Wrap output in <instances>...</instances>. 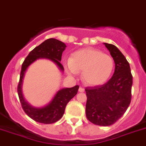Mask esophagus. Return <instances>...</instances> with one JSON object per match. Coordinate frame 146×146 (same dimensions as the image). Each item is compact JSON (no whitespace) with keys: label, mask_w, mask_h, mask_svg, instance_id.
I'll list each match as a JSON object with an SVG mask.
<instances>
[{"label":"esophagus","mask_w":146,"mask_h":146,"mask_svg":"<svg viewBox=\"0 0 146 146\" xmlns=\"http://www.w3.org/2000/svg\"><path fill=\"white\" fill-rule=\"evenodd\" d=\"M78 91L80 92H84V89L82 88V87H79V89H78Z\"/></svg>","instance_id":"obj_1"}]
</instances>
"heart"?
Segmentation results:
<instances>
[{
  "label": "heart",
  "instance_id": "obj_1",
  "mask_svg": "<svg viewBox=\"0 0 146 146\" xmlns=\"http://www.w3.org/2000/svg\"><path fill=\"white\" fill-rule=\"evenodd\" d=\"M115 67L111 56L98 49L83 48L74 52L65 62L68 74L75 76L82 71V79L89 86L96 87L106 83Z\"/></svg>",
  "mask_w": 146,
  "mask_h": 146
}]
</instances>
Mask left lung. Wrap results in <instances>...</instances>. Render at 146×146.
I'll return each mask as SVG.
<instances>
[{
  "mask_svg": "<svg viewBox=\"0 0 146 146\" xmlns=\"http://www.w3.org/2000/svg\"><path fill=\"white\" fill-rule=\"evenodd\" d=\"M104 44L114 59L115 72L103 85L85 89L86 116L92 123L108 126L122 117L130 104L132 76L129 63L120 50L112 44Z\"/></svg>",
  "mask_w": 146,
  "mask_h": 146,
  "instance_id": "obj_1",
  "label": "left lung"
}]
</instances>
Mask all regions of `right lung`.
<instances>
[{
    "label": "right lung",
    "mask_w": 146,
    "mask_h": 146,
    "mask_svg": "<svg viewBox=\"0 0 146 146\" xmlns=\"http://www.w3.org/2000/svg\"><path fill=\"white\" fill-rule=\"evenodd\" d=\"M66 45L62 41L50 38L42 42L33 49L24 60L20 72V82L17 87L19 98L24 111L29 117L38 123L50 124L55 123L62 117L65 107L70 100L78 92L79 86L76 85L70 88L59 89L54 97L47 104L42 106H35L28 102L23 93V84L26 71L29 66L38 59H45L51 61L57 66L61 72H64V68L61 64L62 53Z\"/></svg>",
    "instance_id": "add662e5"
}]
</instances>
